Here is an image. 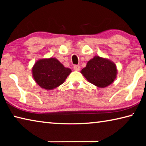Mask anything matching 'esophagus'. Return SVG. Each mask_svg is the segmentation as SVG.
Returning <instances> with one entry per match:
<instances>
[{"instance_id":"34e87169","label":"esophagus","mask_w":146,"mask_h":146,"mask_svg":"<svg viewBox=\"0 0 146 146\" xmlns=\"http://www.w3.org/2000/svg\"><path fill=\"white\" fill-rule=\"evenodd\" d=\"M73 68H74V70H75V71H80V66H78V65H75V66H74Z\"/></svg>"}]
</instances>
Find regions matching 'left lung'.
<instances>
[{
  "label": "left lung",
  "mask_w": 146,
  "mask_h": 146,
  "mask_svg": "<svg viewBox=\"0 0 146 146\" xmlns=\"http://www.w3.org/2000/svg\"><path fill=\"white\" fill-rule=\"evenodd\" d=\"M80 73L89 82L103 88L114 82L117 78V69L115 64L110 59L96 55L88 62Z\"/></svg>",
  "instance_id": "8db88e82"
}]
</instances>
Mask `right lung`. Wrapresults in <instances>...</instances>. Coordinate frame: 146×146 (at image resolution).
I'll return each mask as SVG.
<instances>
[{"label":"right lung","instance_id":"obj_1","mask_svg":"<svg viewBox=\"0 0 146 146\" xmlns=\"http://www.w3.org/2000/svg\"><path fill=\"white\" fill-rule=\"evenodd\" d=\"M32 75L40 88L52 90L64 82L71 70L65 68L56 58L39 59L32 68Z\"/></svg>","mask_w":146,"mask_h":146}]
</instances>
